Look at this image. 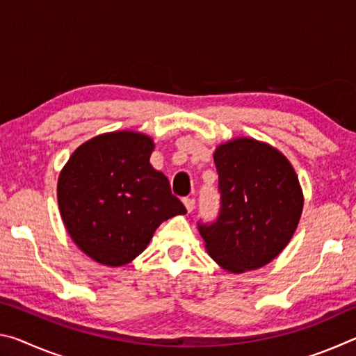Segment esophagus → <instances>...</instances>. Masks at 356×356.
Segmentation results:
<instances>
[{"label": "esophagus", "instance_id": "1", "mask_svg": "<svg viewBox=\"0 0 356 356\" xmlns=\"http://www.w3.org/2000/svg\"><path fill=\"white\" fill-rule=\"evenodd\" d=\"M184 204H185V207H186V210H188V212H193V210H195V207H196V202H195V200H193V197H185Z\"/></svg>", "mask_w": 356, "mask_h": 356}]
</instances>
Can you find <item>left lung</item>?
Wrapping results in <instances>:
<instances>
[{
  "instance_id": "left-lung-1",
  "label": "left lung",
  "mask_w": 356,
  "mask_h": 356,
  "mask_svg": "<svg viewBox=\"0 0 356 356\" xmlns=\"http://www.w3.org/2000/svg\"><path fill=\"white\" fill-rule=\"evenodd\" d=\"M220 212L197 221L210 257L231 273L261 268L291 242L303 193L287 159L268 144L237 138L216 147Z\"/></svg>"
}]
</instances>
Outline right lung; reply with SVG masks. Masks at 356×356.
<instances>
[{
	"instance_id": "obj_1",
	"label": "right lung",
	"mask_w": 356,
	"mask_h": 356,
	"mask_svg": "<svg viewBox=\"0 0 356 356\" xmlns=\"http://www.w3.org/2000/svg\"><path fill=\"white\" fill-rule=\"evenodd\" d=\"M152 150V140L136 131L105 134L81 144L59 174L65 229L94 261L129 264L161 222L186 213L165 174L149 163Z\"/></svg>"
}]
</instances>
